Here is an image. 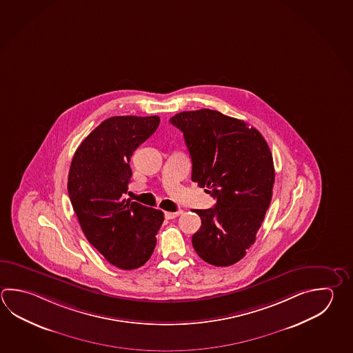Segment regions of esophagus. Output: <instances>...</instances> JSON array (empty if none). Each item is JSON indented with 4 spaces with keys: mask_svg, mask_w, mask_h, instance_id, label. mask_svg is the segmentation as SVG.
Segmentation results:
<instances>
[{
    "mask_svg": "<svg viewBox=\"0 0 353 353\" xmlns=\"http://www.w3.org/2000/svg\"><path fill=\"white\" fill-rule=\"evenodd\" d=\"M181 213H182V210H179L176 212H165V217H166L167 220H173V219L179 217Z\"/></svg>",
    "mask_w": 353,
    "mask_h": 353,
    "instance_id": "34e87169",
    "label": "esophagus"
}]
</instances>
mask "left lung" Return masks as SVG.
<instances>
[{
	"instance_id": "8db88e82",
	"label": "left lung",
	"mask_w": 353,
	"mask_h": 353,
	"mask_svg": "<svg viewBox=\"0 0 353 353\" xmlns=\"http://www.w3.org/2000/svg\"><path fill=\"white\" fill-rule=\"evenodd\" d=\"M170 122L183 132L193 182L217 201L194 210L201 227L193 248L210 265L231 266L254 243L271 203L272 153L256 128L214 110L177 113Z\"/></svg>"
}]
</instances>
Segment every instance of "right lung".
I'll return each mask as SVG.
<instances>
[{
  "mask_svg": "<svg viewBox=\"0 0 353 353\" xmlns=\"http://www.w3.org/2000/svg\"><path fill=\"white\" fill-rule=\"evenodd\" d=\"M160 125L159 116H114L76 150L68 196L87 240L113 266L134 270L150 260L163 212L122 199L136 148Z\"/></svg>",
  "mask_w": 353,
  "mask_h": 353,
  "instance_id": "add662e5",
  "label": "right lung"
}]
</instances>
